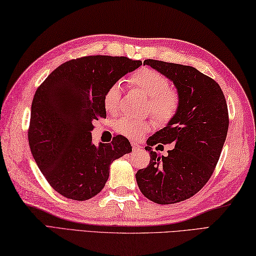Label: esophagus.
I'll return each mask as SVG.
<instances>
[{
  "label": "esophagus",
  "instance_id": "obj_1",
  "mask_svg": "<svg viewBox=\"0 0 256 256\" xmlns=\"http://www.w3.org/2000/svg\"><path fill=\"white\" fill-rule=\"evenodd\" d=\"M132 150H133L134 152H138V150H140V145H138V144L133 143V144H132Z\"/></svg>",
  "mask_w": 256,
  "mask_h": 256
}]
</instances>
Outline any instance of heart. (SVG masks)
I'll use <instances>...</instances> for the list:
<instances>
[{"label":"heart","mask_w":256,"mask_h":256,"mask_svg":"<svg viewBox=\"0 0 256 256\" xmlns=\"http://www.w3.org/2000/svg\"><path fill=\"white\" fill-rule=\"evenodd\" d=\"M135 89L148 98V110L157 122L168 123L176 116L179 108V96L177 91L170 88L168 80L153 69L143 68L134 72L128 79ZM122 86L114 84L106 92L103 106L106 111L116 114L121 102ZM152 124L148 121H138L128 116H122L116 122V130L124 136L138 140L148 132Z\"/></svg>","instance_id":"1"}]
</instances>
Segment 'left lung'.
I'll list each match as a JSON object with an SVG mask.
<instances>
[{"label":"left lung","instance_id":"left-lung-1","mask_svg":"<svg viewBox=\"0 0 256 256\" xmlns=\"http://www.w3.org/2000/svg\"><path fill=\"white\" fill-rule=\"evenodd\" d=\"M144 64L172 81L179 108L166 126L148 140L145 150L152 160L135 177L140 192L153 202H180L204 186L219 160L229 128L226 98L214 79L194 67L154 59H146ZM160 142L176 148L160 156L151 150Z\"/></svg>","mask_w":256,"mask_h":256}]
</instances>
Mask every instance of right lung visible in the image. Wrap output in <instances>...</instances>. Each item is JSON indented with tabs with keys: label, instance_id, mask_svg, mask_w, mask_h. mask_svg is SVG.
Segmentation results:
<instances>
[{
	"label": "right lung",
	"instance_id": "right-lung-1",
	"mask_svg": "<svg viewBox=\"0 0 256 256\" xmlns=\"http://www.w3.org/2000/svg\"><path fill=\"white\" fill-rule=\"evenodd\" d=\"M140 66L142 62L126 57L72 59L38 86L30 108V148L46 180L64 197H94L104 187L113 160L132 152L122 135L96 146L91 131L96 120L106 116V90Z\"/></svg>",
	"mask_w": 256,
	"mask_h": 256
}]
</instances>
